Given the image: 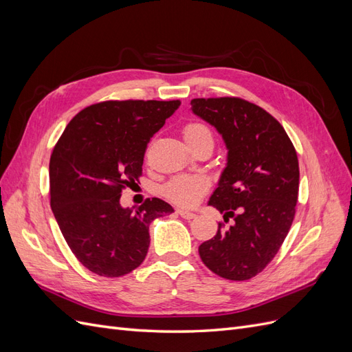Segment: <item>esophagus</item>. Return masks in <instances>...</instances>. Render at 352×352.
<instances>
[{"mask_svg":"<svg viewBox=\"0 0 352 352\" xmlns=\"http://www.w3.org/2000/svg\"><path fill=\"white\" fill-rule=\"evenodd\" d=\"M177 214L182 217V219H185V220H192V219H195V214L194 212H190V211H188V210H177Z\"/></svg>","mask_w":352,"mask_h":352,"instance_id":"34e87169","label":"esophagus"}]
</instances>
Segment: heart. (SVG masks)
Listing matches in <instances>:
<instances>
[{"instance_id": "obj_1", "label": "heart", "mask_w": 352, "mask_h": 352, "mask_svg": "<svg viewBox=\"0 0 352 352\" xmlns=\"http://www.w3.org/2000/svg\"><path fill=\"white\" fill-rule=\"evenodd\" d=\"M184 138L192 148L202 142L212 144V133L204 123L190 122L184 127ZM208 180L202 176H177L164 185L163 194L166 198L180 206H194L198 198L208 189Z\"/></svg>"}]
</instances>
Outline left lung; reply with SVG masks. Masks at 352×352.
<instances>
[{"mask_svg":"<svg viewBox=\"0 0 352 352\" xmlns=\"http://www.w3.org/2000/svg\"><path fill=\"white\" fill-rule=\"evenodd\" d=\"M192 111L221 133L228 166L208 204L233 225L219 223L199 245L207 267L228 280L261 273L289 232L296 211L300 166L295 146L274 117L239 97L194 98Z\"/></svg>","mask_w":352,"mask_h":352,"instance_id":"8db88e82","label":"left lung"}]
</instances>
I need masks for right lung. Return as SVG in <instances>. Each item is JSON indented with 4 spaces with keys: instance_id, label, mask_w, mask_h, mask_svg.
Wrapping results in <instances>:
<instances>
[{
    "instance_id": "right-lung-1",
    "label": "right lung",
    "mask_w": 352,
    "mask_h": 352,
    "mask_svg": "<svg viewBox=\"0 0 352 352\" xmlns=\"http://www.w3.org/2000/svg\"><path fill=\"white\" fill-rule=\"evenodd\" d=\"M180 105L179 100H110L73 117L50 160V202L69 248L104 278L140 267L150 247V223L173 208L148 198L122 208V190L142 176L146 145Z\"/></svg>"
}]
</instances>
